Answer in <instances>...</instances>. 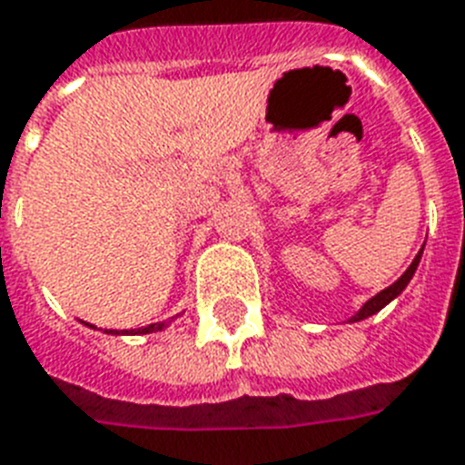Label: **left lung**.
<instances>
[{"mask_svg":"<svg viewBox=\"0 0 465 465\" xmlns=\"http://www.w3.org/2000/svg\"><path fill=\"white\" fill-rule=\"evenodd\" d=\"M420 255H422V251L418 252L416 258H413V262H411V265H409V270L403 272L401 277L396 279V282L391 286H387L384 292H380V293H377V296L370 298L368 303H365L363 308H361V311H358L356 315L351 318V322H361V320L370 318V315H375V312L382 311V308L387 303H391V301H394V298L399 296V293H401L403 289H406V286H409L411 279H413V274H416V270H418V262H420Z\"/></svg>","mask_w":465,"mask_h":465,"instance_id":"obj_1","label":"left lung"}]
</instances>
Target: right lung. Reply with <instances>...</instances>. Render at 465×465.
Instances as JSON below:
<instances>
[{
	"instance_id": "1",
	"label": "right lung",
	"mask_w": 465,
	"mask_h": 465,
	"mask_svg": "<svg viewBox=\"0 0 465 465\" xmlns=\"http://www.w3.org/2000/svg\"><path fill=\"white\" fill-rule=\"evenodd\" d=\"M179 318V315H173L172 320H167V322H154V324H147V327H141V330H124V331H114V330H109L107 334H150V331H160L164 330L169 322H173V320ZM93 327V324H90Z\"/></svg>"
}]
</instances>
